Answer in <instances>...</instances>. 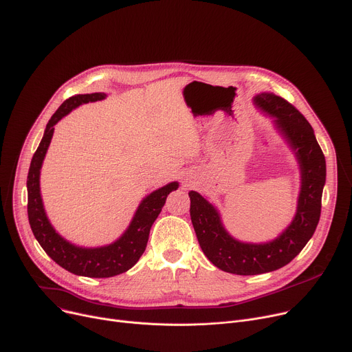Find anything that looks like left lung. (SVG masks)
Listing matches in <instances>:
<instances>
[{
    "label": "left lung",
    "instance_id": "1",
    "mask_svg": "<svg viewBox=\"0 0 352 352\" xmlns=\"http://www.w3.org/2000/svg\"><path fill=\"white\" fill-rule=\"evenodd\" d=\"M261 109L275 116L278 129L291 143L302 173L298 210L291 226L267 244L234 240L223 228L217 210L195 190H190V220L208 260L219 270L236 275H258L289 264L313 236L322 212L326 160L306 118L286 100L274 94L254 98Z\"/></svg>",
    "mask_w": 352,
    "mask_h": 352
}]
</instances>
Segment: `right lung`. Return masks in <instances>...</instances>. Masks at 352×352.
<instances>
[{
  "mask_svg": "<svg viewBox=\"0 0 352 352\" xmlns=\"http://www.w3.org/2000/svg\"><path fill=\"white\" fill-rule=\"evenodd\" d=\"M104 98V92L74 95V97H70L58 107V109L53 113L49 123L46 124L43 139L34 157H32L26 181L28 217L30 229L34 232L36 240L49 257L60 267L67 270L72 274L89 278L115 276L131 270L139 261L142 254L146 250L150 229L154 220L157 219L160 212H162L168 194L178 188V182H171L154 190L147 198H144L139 209L136 210L129 229L124 232V234L118 241L107 247H77L56 233L45 213L39 186L41 168L54 132V124L76 107L87 102L100 101Z\"/></svg>",
  "mask_w": 352,
  "mask_h": 352,
  "instance_id": "right-lung-1",
  "label": "right lung"
}]
</instances>
